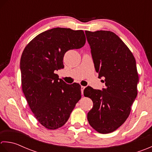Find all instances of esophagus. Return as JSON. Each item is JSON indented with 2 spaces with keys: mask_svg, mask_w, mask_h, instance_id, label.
I'll use <instances>...</instances> for the list:
<instances>
[{
  "mask_svg": "<svg viewBox=\"0 0 152 152\" xmlns=\"http://www.w3.org/2000/svg\"><path fill=\"white\" fill-rule=\"evenodd\" d=\"M85 88V86H81V93H82V94H83V91H84Z\"/></svg>",
  "mask_w": 152,
  "mask_h": 152,
  "instance_id": "1",
  "label": "esophagus"
}]
</instances>
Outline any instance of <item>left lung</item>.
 <instances>
[{"mask_svg": "<svg viewBox=\"0 0 152 152\" xmlns=\"http://www.w3.org/2000/svg\"><path fill=\"white\" fill-rule=\"evenodd\" d=\"M95 69L104 77L103 91L88 86L84 96L93 102L88 121L102 134L112 132L125 123L137 96L138 75L135 58L123 41L110 31H86Z\"/></svg>", "mask_w": 152, "mask_h": 152, "instance_id": "1", "label": "left lung"}]
</instances>
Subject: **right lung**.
Wrapping results in <instances>:
<instances>
[{
    "mask_svg": "<svg viewBox=\"0 0 152 152\" xmlns=\"http://www.w3.org/2000/svg\"><path fill=\"white\" fill-rule=\"evenodd\" d=\"M83 30L56 27L40 33L25 47L20 60L22 91L34 116L45 128L65 125L81 98L79 84H66L56 71L66 52L83 47Z\"/></svg>",
    "mask_w": 152,
    "mask_h": 152,
    "instance_id": "add662e5",
    "label": "right lung"
}]
</instances>
